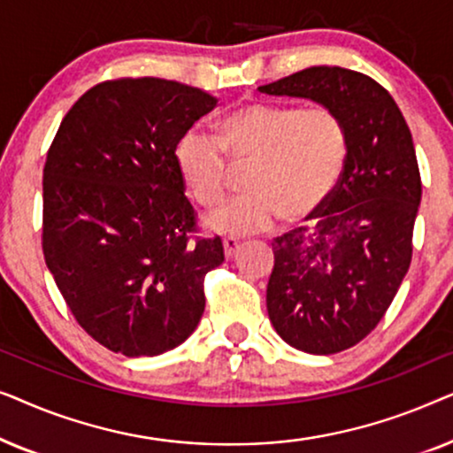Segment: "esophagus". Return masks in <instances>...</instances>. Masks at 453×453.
Instances as JSON below:
<instances>
[{
    "label": "esophagus",
    "mask_w": 453,
    "mask_h": 453,
    "mask_svg": "<svg viewBox=\"0 0 453 453\" xmlns=\"http://www.w3.org/2000/svg\"><path fill=\"white\" fill-rule=\"evenodd\" d=\"M222 245H225V256L226 259H231L234 253H237V250L241 247V241L237 237H226L225 241H222Z\"/></svg>",
    "instance_id": "1"
}]
</instances>
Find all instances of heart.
Here are the masks:
<instances>
[{"mask_svg": "<svg viewBox=\"0 0 453 453\" xmlns=\"http://www.w3.org/2000/svg\"><path fill=\"white\" fill-rule=\"evenodd\" d=\"M251 163L245 188L210 214L214 233L265 231L280 216L299 222L318 212L336 191L349 158V132L330 107L250 103L219 121V138L189 129L177 144V166L202 206H219L226 196L228 160Z\"/></svg>", "mask_w": 453, "mask_h": 453, "instance_id": "1", "label": "heart"}]
</instances>
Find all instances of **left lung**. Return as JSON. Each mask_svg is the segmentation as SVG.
Here are the masks:
<instances>
[{"instance_id": "left-lung-1", "label": "left lung", "mask_w": 453, "mask_h": 453, "mask_svg": "<svg viewBox=\"0 0 453 453\" xmlns=\"http://www.w3.org/2000/svg\"><path fill=\"white\" fill-rule=\"evenodd\" d=\"M257 90L330 107L349 132L336 191L311 226L274 239L265 290L284 342L334 355L375 330L411 268L420 203L412 134L392 95L361 72L315 65Z\"/></svg>"}]
</instances>
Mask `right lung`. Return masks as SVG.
I'll return each instance as SVG.
<instances>
[{
  "mask_svg": "<svg viewBox=\"0 0 453 453\" xmlns=\"http://www.w3.org/2000/svg\"><path fill=\"white\" fill-rule=\"evenodd\" d=\"M194 86L119 78L73 103L42 169V253L73 318L104 349L157 357L206 307L220 237H194L177 144L216 107Z\"/></svg>",
  "mask_w": 453,
  "mask_h": 453,
  "instance_id": "1",
  "label": "right lung"
}]
</instances>
